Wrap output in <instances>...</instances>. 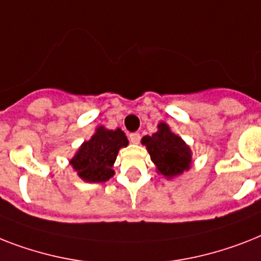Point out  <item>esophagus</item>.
<instances>
[{"instance_id": "esophagus-1", "label": "esophagus", "mask_w": 261, "mask_h": 261, "mask_svg": "<svg viewBox=\"0 0 261 261\" xmlns=\"http://www.w3.org/2000/svg\"><path fill=\"white\" fill-rule=\"evenodd\" d=\"M128 139H130L131 143L137 145V143H139V141H141V134H139V133H131V134L128 135Z\"/></svg>"}]
</instances>
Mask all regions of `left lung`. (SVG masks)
<instances>
[{
    "mask_svg": "<svg viewBox=\"0 0 261 261\" xmlns=\"http://www.w3.org/2000/svg\"><path fill=\"white\" fill-rule=\"evenodd\" d=\"M142 145L149 151L150 158L156 166V173L166 178H173L190 169L192 150L181 137L171 133L170 127L164 122L158 124L156 133L142 138Z\"/></svg>",
    "mask_w": 261,
    "mask_h": 261,
    "instance_id": "left-lung-1",
    "label": "left lung"
}]
</instances>
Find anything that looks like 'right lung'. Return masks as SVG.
<instances>
[{"instance_id":"obj_1","label":"right lung","mask_w":261,"mask_h":261,"mask_svg":"<svg viewBox=\"0 0 261 261\" xmlns=\"http://www.w3.org/2000/svg\"><path fill=\"white\" fill-rule=\"evenodd\" d=\"M127 145V137L120 128L107 130L99 126L90 141L80 146L69 164L83 181L106 182L114 175L112 165L119 149Z\"/></svg>"}]
</instances>
